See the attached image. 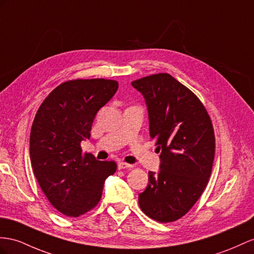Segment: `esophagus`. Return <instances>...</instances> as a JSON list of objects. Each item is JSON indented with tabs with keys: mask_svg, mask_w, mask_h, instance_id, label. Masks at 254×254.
I'll return each mask as SVG.
<instances>
[{
	"mask_svg": "<svg viewBox=\"0 0 254 254\" xmlns=\"http://www.w3.org/2000/svg\"><path fill=\"white\" fill-rule=\"evenodd\" d=\"M132 165L125 163V162H119L118 163V170H126V168H131Z\"/></svg>",
	"mask_w": 254,
	"mask_h": 254,
	"instance_id": "esophagus-1",
	"label": "esophagus"
}]
</instances>
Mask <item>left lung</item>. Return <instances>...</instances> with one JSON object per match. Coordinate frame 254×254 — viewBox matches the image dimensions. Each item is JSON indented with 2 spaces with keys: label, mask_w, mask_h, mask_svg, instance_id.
<instances>
[{
  "label": "left lung",
  "mask_w": 254,
  "mask_h": 254,
  "mask_svg": "<svg viewBox=\"0 0 254 254\" xmlns=\"http://www.w3.org/2000/svg\"><path fill=\"white\" fill-rule=\"evenodd\" d=\"M142 94L149 133L160 152L159 173L138 195L140 209L158 222L184 217L200 197L214 158V133L206 108L191 90L170 74L132 81Z\"/></svg>",
  "instance_id": "8db88e82"
}]
</instances>
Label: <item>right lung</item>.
Returning <instances> with one entry per match:
<instances>
[{
    "instance_id": "obj_1",
    "label": "right lung",
    "mask_w": 254,
    "mask_h": 254,
    "mask_svg": "<svg viewBox=\"0 0 254 254\" xmlns=\"http://www.w3.org/2000/svg\"><path fill=\"white\" fill-rule=\"evenodd\" d=\"M109 79H76L61 83L42 103L32 125L30 158L44 194L58 211L78 217L94 208L104 183L114 175V161L82 153L97 112L118 90Z\"/></svg>"
}]
</instances>
